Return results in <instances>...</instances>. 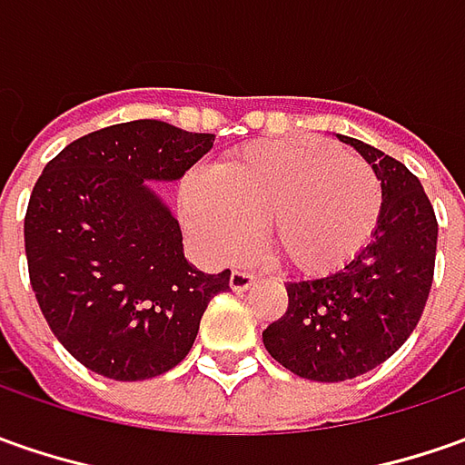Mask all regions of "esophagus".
Masks as SVG:
<instances>
[{
	"instance_id": "1",
	"label": "esophagus",
	"mask_w": 465,
	"mask_h": 465,
	"mask_svg": "<svg viewBox=\"0 0 465 465\" xmlns=\"http://www.w3.org/2000/svg\"><path fill=\"white\" fill-rule=\"evenodd\" d=\"M229 285H232V291H249L252 285H254V275L252 272H244V270H233L232 278H229Z\"/></svg>"
}]
</instances>
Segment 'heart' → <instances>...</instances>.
Masks as SVG:
<instances>
[{"mask_svg": "<svg viewBox=\"0 0 465 465\" xmlns=\"http://www.w3.org/2000/svg\"><path fill=\"white\" fill-rule=\"evenodd\" d=\"M381 208L376 169L324 138L249 143L184 190L190 229L213 257L249 254L267 221L270 252L301 275L350 262L371 242Z\"/></svg>", "mask_w": 465, "mask_h": 465, "instance_id": "1", "label": "heart"}]
</instances>
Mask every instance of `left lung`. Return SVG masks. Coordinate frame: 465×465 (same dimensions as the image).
Instances as JSON below:
<instances>
[{
  "instance_id": "left-lung-1",
  "label": "left lung",
  "mask_w": 465,
  "mask_h": 465,
  "mask_svg": "<svg viewBox=\"0 0 465 465\" xmlns=\"http://www.w3.org/2000/svg\"><path fill=\"white\" fill-rule=\"evenodd\" d=\"M376 169L383 208L368 247L342 270L288 282V309L262 331L291 373L337 383L389 361L414 331L435 275L438 218L422 183L401 162L340 136Z\"/></svg>"
}]
</instances>
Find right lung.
<instances>
[{
	"label": "right lung",
	"instance_id": "obj_1",
	"mask_svg": "<svg viewBox=\"0 0 465 465\" xmlns=\"http://www.w3.org/2000/svg\"><path fill=\"white\" fill-rule=\"evenodd\" d=\"M213 134L162 121L107 125L56 153L30 193L25 254L43 316L84 368L143 381L184 361L229 270L184 260L177 218L146 180H180Z\"/></svg>",
	"mask_w": 465,
	"mask_h": 465
}]
</instances>
